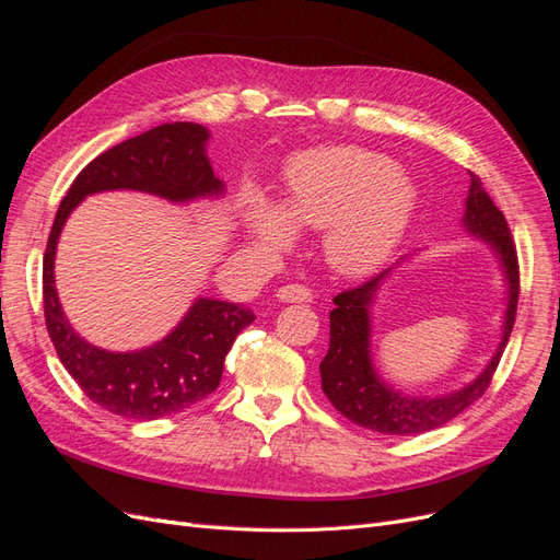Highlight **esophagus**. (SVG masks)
Wrapping results in <instances>:
<instances>
[{
    "instance_id": "34e87169",
    "label": "esophagus",
    "mask_w": 560,
    "mask_h": 560,
    "mask_svg": "<svg viewBox=\"0 0 560 560\" xmlns=\"http://www.w3.org/2000/svg\"><path fill=\"white\" fill-rule=\"evenodd\" d=\"M278 299L284 303H308L313 301V292L303 284H284L278 290Z\"/></svg>"
}]
</instances>
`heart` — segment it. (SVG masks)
Returning a JSON list of instances; mask_svg holds the SVG:
<instances>
[{"label": "heart", "instance_id": "heart-1", "mask_svg": "<svg viewBox=\"0 0 560 560\" xmlns=\"http://www.w3.org/2000/svg\"><path fill=\"white\" fill-rule=\"evenodd\" d=\"M413 208L416 189L393 159L360 147H325L290 161L278 208L257 191L245 194L243 222L266 249L290 245L292 226L327 229L331 264L362 273L387 257Z\"/></svg>", "mask_w": 560, "mask_h": 560}]
</instances>
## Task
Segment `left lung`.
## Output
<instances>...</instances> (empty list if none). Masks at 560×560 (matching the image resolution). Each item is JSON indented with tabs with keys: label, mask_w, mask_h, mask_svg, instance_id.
Masks as SVG:
<instances>
[{
	"label": "left lung",
	"mask_w": 560,
	"mask_h": 560,
	"mask_svg": "<svg viewBox=\"0 0 560 560\" xmlns=\"http://www.w3.org/2000/svg\"><path fill=\"white\" fill-rule=\"evenodd\" d=\"M469 177L471 186L467 196L465 226L471 233L481 235L498 252L506 284H510V303H506L502 341L483 374L467 387L432 399L404 397L378 378L369 360V303L374 301L381 280L393 268L383 270L376 278H371L358 287H350V290L334 299L336 308L329 313V350L319 364V374L322 389H325L334 409L346 416L350 422H354V425L381 434L430 432L434 428L446 425L457 413H463L471 401H477L486 393L490 381H493L516 319L521 292L518 257L504 214L498 210L493 198L486 194L479 175L469 173Z\"/></svg>",
	"instance_id": "1"
}]
</instances>
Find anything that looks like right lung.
<instances>
[{
    "instance_id": "1",
    "label": "right lung",
    "mask_w": 560,
    "mask_h": 560,
    "mask_svg": "<svg viewBox=\"0 0 560 560\" xmlns=\"http://www.w3.org/2000/svg\"><path fill=\"white\" fill-rule=\"evenodd\" d=\"M208 130L198 124H163L107 149L72 182L56 212L44 252V317L62 366L91 401L105 411L156 420L179 413L212 395L224 360L254 322L241 303L198 299L177 329L161 343L138 352H107L70 327L54 280V257L65 219L89 194L112 189L147 191L167 200H191L224 191L206 156Z\"/></svg>"
}]
</instances>
